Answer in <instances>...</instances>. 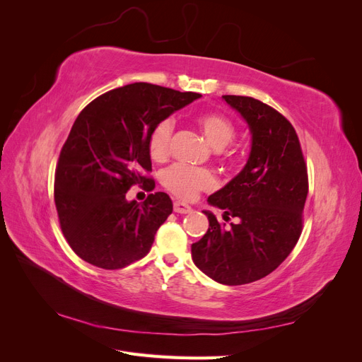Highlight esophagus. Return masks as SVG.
<instances>
[{
    "label": "esophagus",
    "mask_w": 362,
    "mask_h": 362,
    "mask_svg": "<svg viewBox=\"0 0 362 362\" xmlns=\"http://www.w3.org/2000/svg\"><path fill=\"white\" fill-rule=\"evenodd\" d=\"M173 210H175V213H178V214H187V213L192 211V206L189 204L177 201V202H173Z\"/></svg>",
    "instance_id": "1"
}]
</instances>
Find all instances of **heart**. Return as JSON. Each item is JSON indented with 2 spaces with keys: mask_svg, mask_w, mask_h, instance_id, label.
Segmentation results:
<instances>
[{
  "mask_svg": "<svg viewBox=\"0 0 362 362\" xmlns=\"http://www.w3.org/2000/svg\"><path fill=\"white\" fill-rule=\"evenodd\" d=\"M208 144L214 149H222L233 141L235 127L226 116L218 113H204L196 119ZM172 119H163L151 129L148 137V151L152 160L163 161L169 154L172 137ZM163 185L180 199H193L204 190H210L216 185L214 175L201 168H190L185 164H173L163 173Z\"/></svg>",
  "mask_w": 362,
  "mask_h": 362,
  "instance_id": "heart-1",
  "label": "heart"
}]
</instances>
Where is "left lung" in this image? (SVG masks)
Wrapping results in <instances>:
<instances>
[{
	"label": "left lung",
	"instance_id": "obj_1",
	"mask_svg": "<svg viewBox=\"0 0 362 362\" xmlns=\"http://www.w3.org/2000/svg\"><path fill=\"white\" fill-rule=\"evenodd\" d=\"M222 98L247 124L250 152L242 172L208 204L237 223L226 228L204 210L210 225L192 245V258L216 282L242 286L267 276L298 243L308 175L298 134L286 117L255 98Z\"/></svg>",
	"mask_w": 362,
	"mask_h": 362
}]
</instances>
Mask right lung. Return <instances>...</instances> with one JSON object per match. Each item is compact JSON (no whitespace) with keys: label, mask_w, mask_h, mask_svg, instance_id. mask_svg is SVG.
<instances>
[{"label":"right lung","mask_w":362,"mask_h":362,"mask_svg":"<svg viewBox=\"0 0 362 362\" xmlns=\"http://www.w3.org/2000/svg\"><path fill=\"white\" fill-rule=\"evenodd\" d=\"M202 95L134 83L98 96L75 119L62 148L54 201L72 250L89 264L115 270L144 258L173 210L169 194L144 204L127 199L151 170V129Z\"/></svg>","instance_id":"right-lung-1"}]
</instances>
